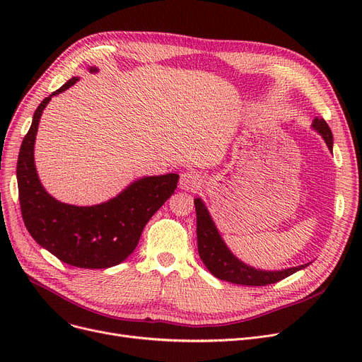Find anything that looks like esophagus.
Returning a JSON list of instances; mask_svg holds the SVG:
<instances>
[{
  "instance_id": "esophagus-1",
  "label": "esophagus",
  "mask_w": 362,
  "mask_h": 362,
  "mask_svg": "<svg viewBox=\"0 0 362 362\" xmlns=\"http://www.w3.org/2000/svg\"><path fill=\"white\" fill-rule=\"evenodd\" d=\"M202 185V177L198 175L197 171H185V173L180 176V187L183 191H197Z\"/></svg>"
}]
</instances>
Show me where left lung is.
<instances>
[{"mask_svg": "<svg viewBox=\"0 0 362 362\" xmlns=\"http://www.w3.org/2000/svg\"><path fill=\"white\" fill-rule=\"evenodd\" d=\"M313 127L320 133L322 139L326 141L329 149L332 151L333 135L326 120L318 117L314 119ZM194 202L197 211L198 252L202 262L205 264V267L217 279L236 284H245V286H267V284L277 283L310 265L308 262L299 265V267H292L280 272H264L250 267V265L239 261L229 251V248H227L204 202L199 198H197Z\"/></svg>", "mask_w": 362, "mask_h": 362, "instance_id": "8db88e82", "label": "left lung"}]
</instances>
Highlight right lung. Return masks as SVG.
Listing matches in <instances>:
<instances>
[{
    "instance_id": "1",
    "label": "right lung",
    "mask_w": 362,
    "mask_h": 362,
    "mask_svg": "<svg viewBox=\"0 0 362 362\" xmlns=\"http://www.w3.org/2000/svg\"><path fill=\"white\" fill-rule=\"evenodd\" d=\"M90 71L97 69L90 67ZM78 81H67L33 114L17 158L18 201L28 232L42 248L73 267L108 269L135 251L145 224L175 194L179 175L139 179L116 198L92 206L69 205L52 198L37 179L33 161L35 136L49 100Z\"/></svg>"
}]
</instances>
